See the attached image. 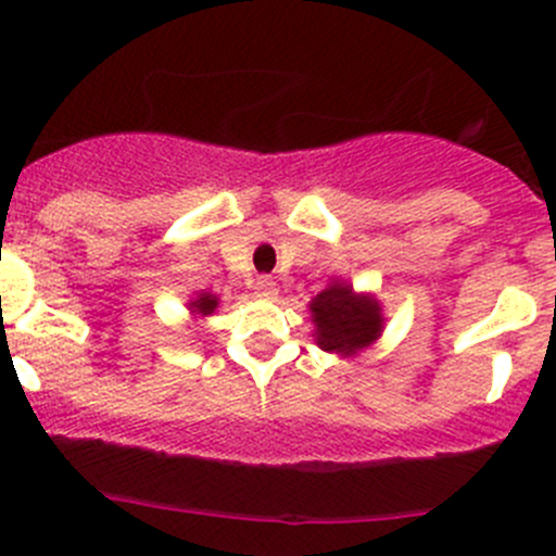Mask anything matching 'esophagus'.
<instances>
[{
  "label": "esophagus",
  "mask_w": 556,
  "mask_h": 556,
  "mask_svg": "<svg viewBox=\"0 0 556 556\" xmlns=\"http://www.w3.org/2000/svg\"><path fill=\"white\" fill-rule=\"evenodd\" d=\"M252 290H255L257 299H274L277 295V282L271 277H257L252 282Z\"/></svg>",
  "instance_id": "obj_1"
}]
</instances>
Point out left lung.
<instances>
[{
  "label": "left lung",
  "mask_w": 556,
  "mask_h": 556,
  "mask_svg": "<svg viewBox=\"0 0 556 556\" xmlns=\"http://www.w3.org/2000/svg\"><path fill=\"white\" fill-rule=\"evenodd\" d=\"M312 319L317 325V344L325 352H350L371 344L382 330L379 304L352 293L350 285H330L312 301Z\"/></svg>",
  "instance_id": "left-lung-1"
}]
</instances>
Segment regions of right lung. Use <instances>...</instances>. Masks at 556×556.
<instances>
[{
	"label": "right lung",
	"instance_id": "obj_1",
	"mask_svg": "<svg viewBox=\"0 0 556 556\" xmlns=\"http://www.w3.org/2000/svg\"><path fill=\"white\" fill-rule=\"evenodd\" d=\"M215 306H217V299H215V295H210V293H201L199 299L190 301V309L199 312V314H212V312H215Z\"/></svg>",
	"mask_w": 556,
	"mask_h": 556
}]
</instances>
